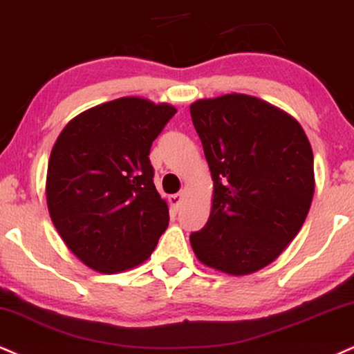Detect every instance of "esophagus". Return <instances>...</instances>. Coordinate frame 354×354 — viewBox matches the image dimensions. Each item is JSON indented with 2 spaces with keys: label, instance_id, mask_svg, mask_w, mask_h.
Returning <instances> with one entry per match:
<instances>
[{
  "label": "esophagus",
  "instance_id": "1",
  "mask_svg": "<svg viewBox=\"0 0 354 354\" xmlns=\"http://www.w3.org/2000/svg\"><path fill=\"white\" fill-rule=\"evenodd\" d=\"M169 202H170V207H172L174 210H178V208H180L182 202H184V194H174V195H170Z\"/></svg>",
  "mask_w": 354,
  "mask_h": 354
}]
</instances>
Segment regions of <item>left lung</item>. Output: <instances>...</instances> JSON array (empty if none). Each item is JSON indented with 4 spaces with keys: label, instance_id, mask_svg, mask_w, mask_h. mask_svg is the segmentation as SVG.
I'll use <instances>...</instances> for the list:
<instances>
[{
    "label": "left lung",
    "instance_id": "left-lung-1",
    "mask_svg": "<svg viewBox=\"0 0 354 354\" xmlns=\"http://www.w3.org/2000/svg\"><path fill=\"white\" fill-rule=\"evenodd\" d=\"M190 115L212 172L207 225L190 234L200 263L246 276L276 261L310 210L313 152L297 120L244 93L202 98Z\"/></svg>",
    "mask_w": 354,
    "mask_h": 354
}]
</instances>
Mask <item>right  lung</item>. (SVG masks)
<instances>
[{
  "instance_id": "obj_1",
  "label": "right lung",
  "mask_w": 354,
  "mask_h": 354,
  "mask_svg": "<svg viewBox=\"0 0 354 354\" xmlns=\"http://www.w3.org/2000/svg\"><path fill=\"white\" fill-rule=\"evenodd\" d=\"M176 113L169 103L116 98L77 115L57 138L47 208L57 233L90 269L136 268L167 230L169 207L152 180L149 151Z\"/></svg>"
}]
</instances>
